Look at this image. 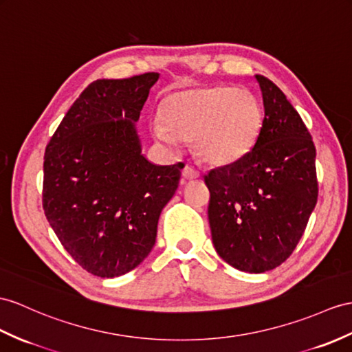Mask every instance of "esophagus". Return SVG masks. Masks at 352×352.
Listing matches in <instances>:
<instances>
[{
  "label": "esophagus",
  "instance_id": "1",
  "mask_svg": "<svg viewBox=\"0 0 352 352\" xmlns=\"http://www.w3.org/2000/svg\"><path fill=\"white\" fill-rule=\"evenodd\" d=\"M200 173L199 170H195L191 166H185L182 170V184H185L186 181H194V179H199Z\"/></svg>",
  "mask_w": 352,
  "mask_h": 352
}]
</instances>
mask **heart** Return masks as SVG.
Here are the masks:
<instances>
[{
    "label": "heart",
    "instance_id": "1",
    "mask_svg": "<svg viewBox=\"0 0 352 352\" xmlns=\"http://www.w3.org/2000/svg\"><path fill=\"white\" fill-rule=\"evenodd\" d=\"M160 121L161 125L153 128L160 140L190 139L200 161L230 166L254 149L263 113L258 101L246 89L192 87L162 100Z\"/></svg>",
    "mask_w": 352,
    "mask_h": 352
}]
</instances>
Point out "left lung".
Instances as JSON below:
<instances>
[{
	"instance_id": "1",
	"label": "left lung",
	"mask_w": 352,
	"mask_h": 352,
	"mask_svg": "<svg viewBox=\"0 0 352 352\" xmlns=\"http://www.w3.org/2000/svg\"><path fill=\"white\" fill-rule=\"evenodd\" d=\"M264 104L258 140L245 158L210 170L212 242L234 269L263 273L293 254L318 199L315 144L297 110L256 74Z\"/></svg>"
}]
</instances>
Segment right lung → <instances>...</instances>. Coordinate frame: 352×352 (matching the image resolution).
<instances>
[{
	"label": "right lung",
	"mask_w": 352,
	"mask_h": 352,
	"mask_svg": "<svg viewBox=\"0 0 352 352\" xmlns=\"http://www.w3.org/2000/svg\"><path fill=\"white\" fill-rule=\"evenodd\" d=\"M158 73L92 82L56 128L43 162V209L64 250L92 275L115 278L152 251L184 162L142 155L134 122Z\"/></svg>",
	"instance_id": "add662e5"
}]
</instances>
